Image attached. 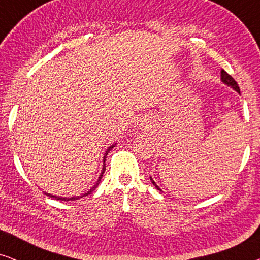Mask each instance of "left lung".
I'll return each instance as SVG.
<instances>
[{"mask_svg": "<svg viewBox=\"0 0 260 260\" xmlns=\"http://www.w3.org/2000/svg\"><path fill=\"white\" fill-rule=\"evenodd\" d=\"M221 81H222V83L225 84V85H227V86L232 87L234 91H237V92H238V93H240V88H239V86H238L237 81L234 80L233 78L231 77L229 73L225 72V71H223V70H221ZM150 180H151V183L154 184V186L156 187V189L159 190V191H162V190H161V188H159V187L157 186V184L155 183V181L152 180V177H150Z\"/></svg>", "mask_w": 260, "mask_h": 260, "instance_id": "obj_1", "label": "left lung"}]
</instances>
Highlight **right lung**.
Wrapping results in <instances>:
<instances>
[{
  "mask_svg": "<svg viewBox=\"0 0 260 260\" xmlns=\"http://www.w3.org/2000/svg\"><path fill=\"white\" fill-rule=\"evenodd\" d=\"M116 145V143L115 144H112V145H110V147L106 149V151H105V154H104V157H103V169H102V173H101V175H99V177H98V180H97V182H95V184L93 187L91 188L90 190L88 191H86V193H84V194H81V195H79V197H72V198H63V197H58V195H52V194H49V193H46L45 191V194L47 195V197H49V198H53V199H55V200H61V201H73V200H78V199H80V198H84V197H87L88 194H91L92 191H93L95 188L98 187V184L101 183V180H102V177H103V174H104V172H105V158H106V155H108V152L111 150V149L115 147Z\"/></svg>",
  "mask_w": 260,
  "mask_h": 260,
  "instance_id": "right-lung-1",
  "label": "right lung"
}]
</instances>
